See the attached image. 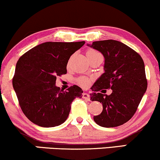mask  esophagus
I'll use <instances>...</instances> for the list:
<instances>
[{"mask_svg": "<svg viewBox=\"0 0 160 160\" xmlns=\"http://www.w3.org/2000/svg\"><path fill=\"white\" fill-rule=\"evenodd\" d=\"M82 98H83L84 99L86 100V101H89L90 100V97H89V95H88V93H83L82 94Z\"/></svg>", "mask_w": 160, "mask_h": 160, "instance_id": "obj_1", "label": "esophagus"}]
</instances>
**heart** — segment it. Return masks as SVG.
<instances>
[{"label":"heart","mask_w":160,"mask_h":160,"mask_svg":"<svg viewBox=\"0 0 160 160\" xmlns=\"http://www.w3.org/2000/svg\"><path fill=\"white\" fill-rule=\"evenodd\" d=\"M96 53H100L99 52H98L97 51H95V50H89L87 52V57L90 55H93V54H96ZM78 83L80 85V86H82V88H87L89 86L90 83H91V80L89 78H86V77H80L78 79Z\"/></svg>","instance_id":"1"}]
</instances>
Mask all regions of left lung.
Wrapping results in <instances>:
<instances>
[{"label":"left lung","mask_w":160,"mask_h":160,"mask_svg":"<svg viewBox=\"0 0 160 160\" xmlns=\"http://www.w3.org/2000/svg\"><path fill=\"white\" fill-rule=\"evenodd\" d=\"M90 47L105 58V72L92 88L91 101L103 105V111L94 116V121L103 128L120 126L133 116L147 90L144 61L137 52L115 40L94 42ZM103 88H111L113 92L103 95L99 92Z\"/></svg>","instance_id":"8db88e82"}]
</instances>
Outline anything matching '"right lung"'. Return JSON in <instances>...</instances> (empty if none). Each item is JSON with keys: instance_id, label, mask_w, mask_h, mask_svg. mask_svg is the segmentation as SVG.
Here are the masks:
<instances>
[{"instance_id": "1", "label": "right lung", "mask_w": 160, "mask_h": 160, "mask_svg": "<svg viewBox=\"0 0 160 160\" xmlns=\"http://www.w3.org/2000/svg\"><path fill=\"white\" fill-rule=\"evenodd\" d=\"M85 42H48L23 54L17 62L12 86L24 114L43 128L64 123L76 98L82 90L74 85L63 91L56 86L57 77L67 73V63Z\"/></svg>"}]
</instances>
